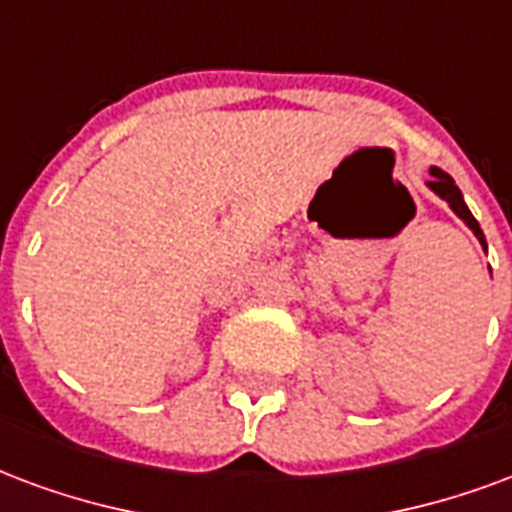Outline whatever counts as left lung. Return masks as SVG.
Wrapping results in <instances>:
<instances>
[{
  "mask_svg": "<svg viewBox=\"0 0 512 512\" xmlns=\"http://www.w3.org/2000/svg\"><path fill=\"white\" fill-rule=\"evenodd\" d=\"M429 173H431V181H426V187H429L431 192L437 195V198H442L445 203H448L450 211H453V214H456V217L461 219V222H464V225H467L472 233H475V238L480 241V246L486 249V236H483V230H480L478 219L472 217V211H469L467 203H464V195H461V189L456 187V181L450 179L445 170L434 168V165H431Z\"/></svg>",
  "mask_w": 512,
  "mask_h": 512,
  "instance_id": "1",
  "label": "left lung"
}]
</instances>
